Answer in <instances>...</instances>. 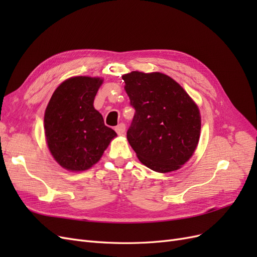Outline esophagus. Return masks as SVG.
Returning a JSON list of instances; mask_svg holds the SVG:
<instances>
[{
  "label": "esophagus",
  "mask_w": 257,
  "mask_h": 257,
  "mask_svg": "<svg viewBox=\"0 0 257 257\" xmlns=\"http://www.w3.org/2000/svg\"><path fill=\"white\" fill-rule=\"evenodd\" d=\"M114 130H115V132L119 135H123L124 133H125V124L120 123V124H118V125L114 127Z\"/></svg>",
  "instance_id": "1"
}]
</instances>
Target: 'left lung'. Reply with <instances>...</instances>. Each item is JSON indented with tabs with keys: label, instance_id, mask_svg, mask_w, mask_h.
Wrapping results in <instances>:
<instances>
[{
	"label": "left lung",
	"instance_id": "8db88e82",
	"mask_svg": "<svg viewBox=\"0 0 257 257\" xmlns=\"http://www.w3.org/2000/svg\"><path fill=\"white\" fill-rule=\"evenodd\" d=\"M122 79L135 108L126 137L137 158L158 173L179 169L190 160L199 141L197 105L165 74L132 72Z\"/></svg>",
	"mask_w": 257,
	"mask_h": 257
}]
</instances>
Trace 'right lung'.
<instances>
[{"label":"right lung","mask_w":257,"mask_h":257,"mask_svg":"<svg viewBox=\"0 0 257 257\" xmlns=\"http://www.w3.org/2000/svg\"><path fill=\"white\" fill-rule=\"evenodd\" d=\"M102 83L98 77L68 78L53 92L46 108L44 128L49 151L67 170L81 172L96 164L116 136L93 106Z\"/></svg>","instance_id":"obj_1"}]
</instances>
